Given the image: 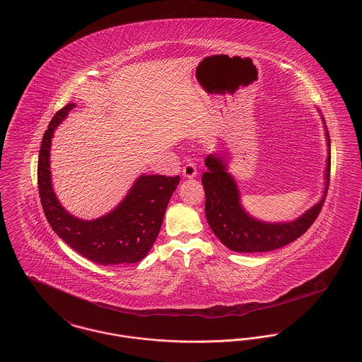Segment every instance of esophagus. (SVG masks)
Listing matches in <instances>:
<instances>
[{
    "mask_svg": "<svg viewBox=\"0 0 362 362\" xmlns=\"http://www.w3.org/2000/svg\"><path fill=\"white\" fill-rule=\"evenodd\" d=\"M196 174H197L196 165L192 163V162H188V163L182 168V175H184L185 178H193V177H196Z\"/></svg>",
    "mask_w": 362,
    "mask_h": 362,
    "instance_id": "esophagus-1",
    "label": "esophagus"
}]
</instances>
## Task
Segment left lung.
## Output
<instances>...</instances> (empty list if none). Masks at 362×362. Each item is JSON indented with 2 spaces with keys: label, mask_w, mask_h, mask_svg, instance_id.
<instances>
[{
  "label": "left lung",
  "mask_w": 362,
  "mask_h": 362,
  "mask_svg": "<svg viewBox=\"0 0 362 362\" xmlns=\"http://www.w3.org/2000/svg\"><path fill=\"white\" fill-rule=\"evenodd\" d=\"M325 137L328 156L323 197L317 204L291 222L268 223L250 216L240 202V190L233 175L228 174L225 160L221 156L209 153L206 158L207 172L202 175L206 192V218L209 228L223 245L235 252H268L293 243L312 226L323 207L329 184L331 144L327 129Z\"/></svg>",
  "instance_id": "1"
}]
</instances>
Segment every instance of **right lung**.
Here are the masks:
<instances>
[{
  "label": "right lung",
  "instance_id": "obj_1",
  "mask_svg": "<svg viewBox=\"0 0 362 362\" xmlns=\"http://www.w3.org/2000/svg\"><path fill=\"white\" fill-rule=\"evenodd\" d=\"M68 103L52 118L38 159V188L45 216L69 247L102 266L140 262L153 245L180 175H140L125 199L109 214L84 221L64 209L52 187L50 146L58 124L75 107Z\"/></svg>",
  "mask_w": 362,
  "mask_h": 362
}]
</instances>
